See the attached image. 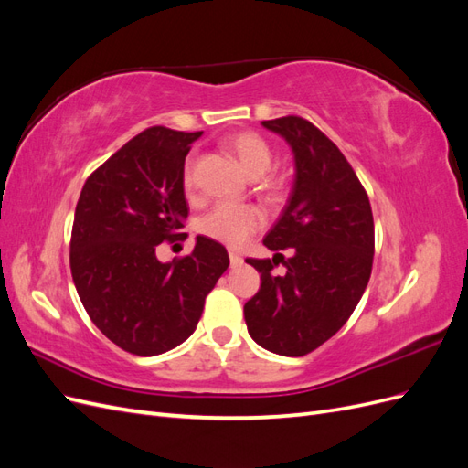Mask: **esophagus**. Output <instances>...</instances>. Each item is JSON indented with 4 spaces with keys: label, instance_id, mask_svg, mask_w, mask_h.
<instances>
[{
    "label": "esophagus",
    "instance_id": "obj_1",
    "mask_svg": "<svg viewBox=\"0 0 468 468\" xmlns=\"http://www.w3.org/2000/svg\"><path fill=\"white\" fill-rule=\"evenodd\" d=\"M229 256H230V263L236 267V265H242V256H239V253L238 251H234V250H230L229 251Z\"/></svg>",
    "mask_w": 468,
    "mask_h": 468
}]
</instances>
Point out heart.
<instances>
[{"label": "heart", "instance_id": "obj_1", "mask_svg": "<svg viewBox=\"0 0 468 468\" xmlns=\"http://www.w3.org/2000/svg\"><path fill=\"white\" fill-rule=\"evenodd\" d=\"M229 148L236 155L244 172L251 176H263L271 167L273 154L265 140L256 133H239L229 140ZM183 186L191 187V169H186ZM263 226L261 210L251 205L222 203L212 208L203 218V232L218 242L238 248Z\"/></svg>", "mask_w": 468, "mask_h": 468}]
</instances>
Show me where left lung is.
I'll return each instance as SVG.
<instances>
[{
	"label": "left lung",
	"mask_w": 468,
	"mask_h": 468,
	"mask_svg": "<svg viewBox=\"0 0 468 468\" xmlns=\"http://www.w3.org/2000/svg\"><path fill=\"white\" fill-rule=\"evenodd\" d=\"M291 146L294 181L263 246L271 260H246L261 273L258 294L244 306L253 342L277 356L301 357L342 328L371 277L375 224L369 197L339 148L301 117L261 122ZM281 249H289L285 261ZM277 265V263H276Z\"/></svg>",
	"instance_id": "obj_1"
}]
</instances>
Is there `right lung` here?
<instances>
[{"label":"right lung","mask_w":468,"mask_h":468,"mask_svg":"<svg viewBox=\"0 0 468 468\" xmlns=\"http://www.w3.org/2000/svg\"><path fill=\"white\" fill-rule=\"evenodd\" d=\"M203 133L152 126L97 167L76 207L69 267L80 301L112 344L160 356L195 332L229 251L197 236L191 256L160 261L155 248L181 236L189 207L183 169Z\"/></svg>","instance_id":"right-lung-1"}]
</instances>
